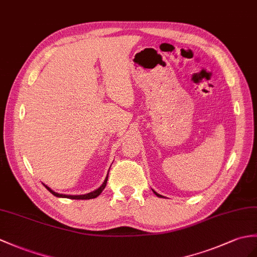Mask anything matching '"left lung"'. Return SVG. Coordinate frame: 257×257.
<instances>
[{
  "label": "left lung",
  "instance_id": "1",
  "mask_svg": "<svg viewBox=\"0 0 257 257\" xmlns=\"http://www.w3.org/2000/svg\"><path fill=\"white\" fill-rule=\"evenodd\" d=\"M153 193H154V194H156V195H157V196H158V197H162V196H161V195H159V194H158V193H156V192H154V190H153Z\"/></svg>",
  "mask_w": 257,
  "mask_h": 257
}]
</instances>
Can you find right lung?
Returning <instances> with one entry per match:
<instances>
[{"instance_id": "1", "label": "right lung", "mask_w": 257, "mask_h": 257, "mask_svg": "<svg viewBox=\"0 0 257 257\" xmlns=\"http://www.w3.org/2000/svg\"><path fill=\"white\" fill-rule=\"evenodd\" d=\"M107 180H108V175H107V177H106V180L104 181V183L101 184V186H100L99 188H97L96 190H94V192L85 194V195H77V196H75V195L72 196V195H62V194H58V193H56V192H53V190H51L48 186H46V185H45V186H46V188H47L48 190H49V192H50L52 195H55L56 197H63V198H69V199H93V198H96V197H97L98 195H100L101 192H103L104 188L106 187Z\"/></svg>"}]
</instances>
